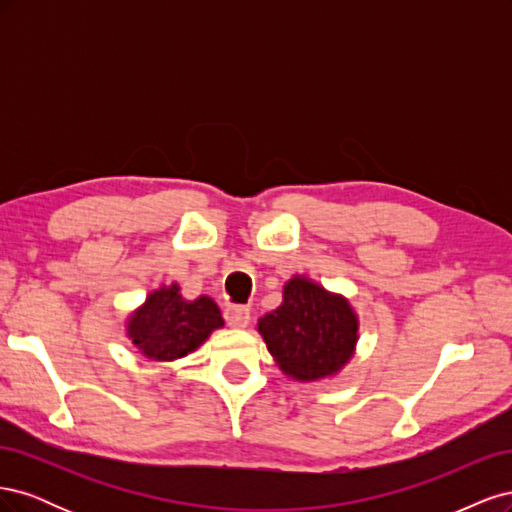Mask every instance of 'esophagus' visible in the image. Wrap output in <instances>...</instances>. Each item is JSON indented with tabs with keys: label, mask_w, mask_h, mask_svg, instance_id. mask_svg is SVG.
I'll return each instance as SVG.
<instances>
[{
	"label": "esophagus",
	"mask_w": 512,
	"mask_h": 512,
	"mask_svg": "<svg viewBox=\"0 0 512 512\" xmlns=\"http://www.w3.org/2000/svg\"><path fill=\"white\" fill-rule=\"evenodd\" d=\"M224 318L228 322V327H232V329H245L247 324H250V309L243 307V305L228 307L226 312H224Z\"/></svg>",
	"instance_id": "obj_1"
}]
</instances>
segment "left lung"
<instances>
[{
  "label": "left lung",
  "instance_id": "8db88e82",
  "mask_svg": "<svg viewBox=\"0 0 512 512\" xmlns=\"http://www.w3.org/2000/svg\"><path fill=\"white\" fill-rule=\"evenodd\" d=\"M256 329L277 367L299 382L339 374L359 342V316L350 301L305 275L290 277L282 305L262 316Z\"/></svg>",
  "mask_w": 512,
  "mask_h": 512
}]
</instances>
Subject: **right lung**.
Instances as JSON below:
<instances>
[{
  "label": "right lung",
  "mask_w": 512,
  "mask_h": 512,
  "mask_svg": "<svg viewBox=\"0 0 512 512\" xmlns=\"http://www.w3.org/2000/svg\"><path fill=\"white\" fill-rule=\"evenodd\" d=\"M179 284L162 286L147 294L126 322V335L149 361L170 363L183 359L207 342V337L224 327L220 307L200 294L188 301Z\"/></svg>",
  "instance_id": "1"
}]
</instances>
